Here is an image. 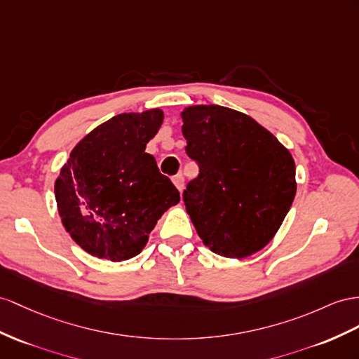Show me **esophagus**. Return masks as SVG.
I'll list each match as a JSON object with an SVG mask.
<instances>
[{"label":"esophagus","instance_id":"esophagus-1","mask_svg":"<svg viewBox=\"0 0 359 359\" xmlns=\"http://www.w3.org/2000/svg\"><path fill=\"white\" fill-rule=\"evenodd\" d=\"M172 183H174V185H176V188H177L179 191H182L183 187H185V179H183L182 174H177V176H174Z\"/></svg>","mask_w":359,"mask_h":359}]
</instances>
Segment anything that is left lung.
<instances>
[{
  "label": "left lung",
  "instance_id": "1",
  "mask_svg": "<svg viewBox=\"0 0 359 359\" xmlns=\"http://www.w3.org/2000/svg\"><path fill=\"white\" fill-rule=\"evenodd\" d=\"M182 119L187 154L200 168L183 201L201 241L226 258L259 252L296 196L291 153L252 116L224 106H189Z\"/></svg>",
  "mask_w": 359,
  "mask_h": 359
}]
</instances>
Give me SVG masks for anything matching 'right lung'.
<instances>
[{"mask_svg": "<svg viewBox=\"0 0 359 359\" xmlns=\"http://www.w3.org/2000/svg\"><path fill=\"white\" fill-rule=\"evenodd\" d=\"M163 112L121 114L88 133L54 183L62 224L81 249L119 262L140 255L158 219L180 201L149 142Z\"/></svg>", "mask_w": 359, "mask_h": 359, "instance_id": "1", "label": "right lung"}]
</instances>
